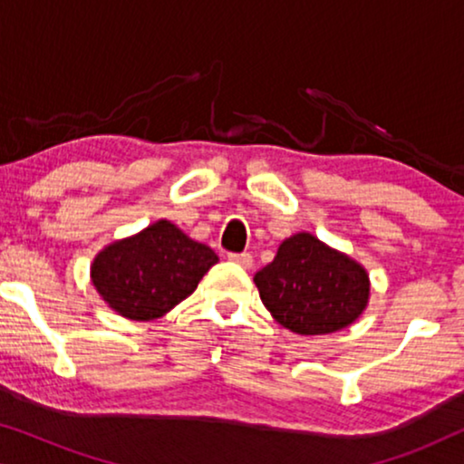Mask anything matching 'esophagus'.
<instances>
[{"label": "esophagus", "mask_w": 464, "mask_h": 464, "mask_svg": "<svg viewBox=\"0 0 464 464\" xmlns=\"http://www.w3.org/2000/svg\"><path fill=\"white\" fill-rule=\"evenodd\" d=\"M227 259H230V262H234V264L243 266V268H251V266H253V257L249 256V253H230Z\"/></svg>", "instance_id": "1"}]
</instances>
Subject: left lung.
<instances>
[{
    "instance_id": "1",
    "label": "left lung",
    "mask_w": 464,
    "mask_h": 464,
    "mask_svg": "<svg viewBox=\"0 0 464 464\" xmlns=\"http://www.w3.org/2000/svg\"><path fill=\"white\" fill-rule=\"evenodd\" d=\"M253 283L272 319L300 335H325L353 325L372 294L365 266L310 232L285 238Z\"/></svg>"
}]
</instances>
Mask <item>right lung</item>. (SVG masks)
Here are the masks:
<instances>
[{"label": "right lung", "instance_id": "right-lung-1", "mask_svg": "<svg viewBox=\"0 0 464 464\" xmlns=\"http://www.w3.org/2000/svg\"><path fill=\"white\" fill-rule=\"evenodd\" d=\"M219 262L208 245L158 219L132 237L105 245L91 264V281L113 313L154 321L170 313Z\"/></svg>", "mask_w": 464, "mask_h": 464}]
</instances>
